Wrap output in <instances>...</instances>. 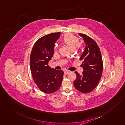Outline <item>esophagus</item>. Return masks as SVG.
<instances>
[{"label":"esophagus","instance_id":"1","mask_svg":"<svg viewBox=\"0 0 125 125\" xmlns=\"http://www.w3.org/2000/svg\"><path fill=\"white\" fill-rule=\"evenodd\" d=\"M70 72V71H69V70H66L64 71V73H65V74H69Z\"/></svg>","mask_w":125,"mask_h":125}]
</instances>
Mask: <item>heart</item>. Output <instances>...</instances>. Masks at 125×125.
I'll list each match as a JSON object with an SVG mask.
<instances>
[{
	"mask_svg": "<svg viewBox=\"0 0 125 125\" xmlns=\"http://www.w3.org/2000/svg\"><path fill=\"white\" fill-rule=\"evenodd\" d=\"M62 42L72 50H78L82 48V45L79 42V38L70 33H67L62 38ZM56 51V47H55L54 51Z\"/></svg>",
	"mask_w": 125,
	"mask_h": 125,
	"instance_id": "obj_1",
	"label": "heart"
}]
</instances>
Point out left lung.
<instances>
[{
	"label": "left lung",
	"instance_id": "left-lung-1",
	"mask_svg": "<svg viewBox=\"0 0 125 125\" xmlns=\"http://www.w3.org/2000/svg\"><path fill=\"white\" fill-rule=\"evenodd\" d=\"M79 34L83 38L86 46L80 58L83 61V72L82 75L75 72L77 77L74 85L79 92L87 94L93 91L99 83L103 73V60L95 41L86 34Z\"/></svg>",
	"mask_w": 125,
	"mask_h": 125
}]
</instances>
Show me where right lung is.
Instances as JSON below:
<instances>
[{
    "label": "right lung",
    "mask_w": 125,
    "mask_h": 125,
    "mask_svg": "<svg viewBox=\"0 0 125 125\" xmlns=\"http://www.w3.org/2000/svg\"><path fill=\"white\" fill-rule=\"evenodd\" d=\"M60 32L44 35L35 42L30 56L31 75L39 89L44 93L52 94L60 87L64 72L51 68L49 61L53 57L56 41Z\"/></svg>",
    "instance_id": "add662e5"
}]
</instances>
